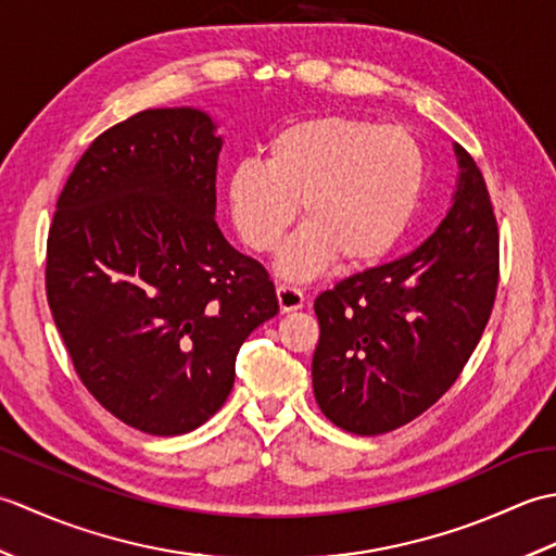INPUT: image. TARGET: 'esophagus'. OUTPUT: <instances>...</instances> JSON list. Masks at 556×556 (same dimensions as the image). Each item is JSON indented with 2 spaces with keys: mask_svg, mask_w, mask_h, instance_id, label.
<instances>
[{
  "mask_svg": "<svg viewBox=\"0 0 556 556\" xmlns=\"http://www.w3.org/2000/svg\"><path fill=\"white\" fill-rule=\"evenodd\" d=\"M277 301H279V311L281 313H293V311H301L305 303L303 291L296 287H289V285H279L277 287Z\"/></svg>",
  "mask_w": 556,
  "mask_h": 556,
  "instance_id": "esophagus-1",
  "label": "esophagus"
}]
</instances>
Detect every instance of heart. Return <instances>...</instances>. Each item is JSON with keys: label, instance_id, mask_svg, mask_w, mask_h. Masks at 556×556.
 I'll return each mask as SVG.
<instances>
[{"label": "heart", "instance_id": "obj_1", "mask_svg": "<svg viewBox=\"0 0 556 556\" xmlns=\"http://www.w3.org/2000/svg\"><path fill=\"white\" fill-rule=\"evenodd\" d=\"M425 155L408 128L365 116L323 114L269 140L267 157L241 160L227 176V205L241 241L271 253L277 267L305 281L341 255L346 265L380 263L410 229L422 198Z\"/></svg>", "mask_w": 556, "mask_h": 556}]
</instances>
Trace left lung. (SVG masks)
Instances as JSON below:
<instances>
[{
    "label": "left lung",
    "instance_id": "8db88e82",
    "mask_svg": "<svg viewBox=\"0 0 556 556\" xmlns=\"http://www.w3.org/2000/svg\"><path fill=\"white\" fill-rule=\"evenodd\" d=\"M452 207L416 251L358 271L315 299L313 392L353 434L418 418L456 382L485 332L500 279V236L485 179L454 143Z\"/></svg>",
    "mask_w": 556,
    "mask_h": 556
}]
</instances>
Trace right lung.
Here are the masks:
<instances>
[{
	"instance_id": "1",
	"label": "right lung",
	"mask_w": 556,
	"mask_h": 556,
	"mask_svg": "<svg viewBox=\"0 0 556 556\" xmlns=\"http://www.w3.org/2000/svg\"><path fill=\"white\" fill-rule=\"evenodd\" d=\"M217 124L134 114L92 140L47 239V301L88 392L131 428L174 437L227 401L236 353L279 313L257 260L219 231Z\"/></svg>"
}]
</instances>
